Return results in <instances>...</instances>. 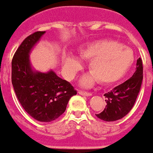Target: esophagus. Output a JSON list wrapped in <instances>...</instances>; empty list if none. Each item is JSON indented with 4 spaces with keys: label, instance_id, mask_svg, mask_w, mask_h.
Listing matches in <instances>:
<instances>
[{
    "label": "esophagus",
    "instance_id": "1",
    "mask_svg": "<svg viewBox=\"0 0 153 153\" xmlns=\"http://www.w3.org/2000/svg\"><path fill=\"white\" fill-rule=\"evenodd\" d=\"M79 94L80 95H83V96H92L91 93H88V92H85V91H82V90H79Z\"/></svg>",
    "mask_w": 153,
    "mask_h": 153
}]
</instances>
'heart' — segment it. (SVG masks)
Segmentation results:
<instances>
[{
	"mask_svg": "<svg viewBox=\"0 0 153 153\" xmlns=\"http://www.w3.org/2000/svg\"><path fill=\"white\" fill-rule=\"evenodd\" d=\"M81 59L88 61V70L81 79L83 86H90L98 80L99 84H110L122 79L134 63L133 51L114 40H96L85 45L79 50ZM82 68L76 57L67 54L64 57V69L67 76L73 79Z\"/></svg>",
	"mask_w": 153,
	"mask_h": 153,
	"instance_id": "obj_1",
	"label": "heart"
}]
</instances>
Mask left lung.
Masks as SVG:
<instances>
[{
  "label": "left lung",
  "mask_w": 153,
  "mask_h": 153,
  "mask_svg": "<svg viewBox=\"0 0 153 153\" xmlns=\"http://www.w3.org/2000/svg\"><path fill=\"white\" fill-rule=\"evenodd\" d=\"M143 61L139 58L137 60L136 71L133 75L104 94L107 105L104 110L96 114V116L105 122H114L121 119L128 114L139 94L143 79Z\"/></svg>",
  "instance_id": "8db88e82"
}]
</instances>
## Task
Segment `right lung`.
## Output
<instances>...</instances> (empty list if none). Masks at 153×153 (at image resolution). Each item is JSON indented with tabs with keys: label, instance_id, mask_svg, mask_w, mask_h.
<instances>
[{
	"label": "right lung",
	"instance_id": "add662e5",
	"mask_svg": "<svg viewBox=\"0 0 153 153\" xmlns=\"http://www.w3.org/2000/svg\"><path fill=\"white\" fill-rule=\"evenodd\" d=\"M45 33H33L17 49L11 62V82L25 112L37 121L48 123L65 113L69 100L77 91L53 70L42 73L32 69L30 53Z\"/></svg>",
	"mask_w": 153,
	"mask_h": 153
}]
</instances>
